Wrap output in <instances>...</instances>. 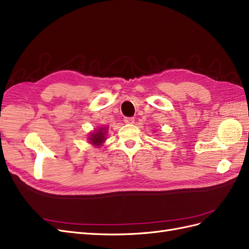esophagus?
<instances>
[{"label": "esophagus", "mask_w": 249, "mask_h": 249, "mask_svg": "<svg viewBox=\"0 0 249 249\" xmlns=\"http://www.w3.org/2000/svg\"><path fill=\"white\" fill-rule=\"evenodd\" d=\"M124 122L125 124H134V122H135V119H134V117H124Z\"/></svg>", "instance_id": "34e87169"}]
</instances>
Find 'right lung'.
<instances>
[{"label": "right lung", "instance_id": "1", "mask_svg": "<svg viewBox=\"0 0 249 249\" xmlns=\"http://www.w3.org/2000/svg\"><path fill=\"white\" fill-rule=\"evenodd\" d=\"M107 135V127H99L98 130L94 131L90 134V143L93 145H102L104 141L106 140Z\"/></svg>", "mask_w": 249, "mask_h": 249}]
</instances>
